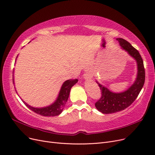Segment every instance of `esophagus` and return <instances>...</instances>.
Instances as JSON below:
<instances>
[{
	"instance_id": "34e87169",
	"label": "esophagus",
	"mask_w": 155,
	"mask_h": 155,
	"mask_svg": "<svg viewBox=\"0 0 155 155\" xmlns=\"http://www.w3.org/2000/svg\"><path fill=\"white\" fill-rule=\"evenodd\" d=\"M92 73L89 71V70H87V71L85 72V74H84V78H85V79H91L92 78Z\"/></svg>"
}]
</instances>
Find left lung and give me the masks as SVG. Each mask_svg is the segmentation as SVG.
Instances as JSON below:
<instances>
[{
    "label": "left lung",
    "instance_id": "left-lung-1",
    "mask_svg": "<svg viewBox=\"0 0 155 155\" xmlns=\"http://www.w3.org/2000/svg\"><path fill=\"white\" fill-rule=\"evenodd\" d=\"M116 40L119 42L121 48L126 51L130 57L136 61L137 64V75L133 85L126 91L121 92H112L109 88L96 81L101 91V96L95 104V106L103 114L115 113L127 108L137 99L145 82L143 62L138 51L124 39L117 38Z\"/></svg>",
    "mask_w": 155,
    "mask_h": 155
}]
</instances>
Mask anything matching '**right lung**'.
<instances>
[{
    "label": "right lung",
    "instance_id": "1",
    "mask_svg": "<svg viewBox=\"0 0 155 155\" xmlns=\"http://www.w3.org/2000/svg\"><path fill=\"white\" fill-rule=\"evenodd\" d=\"M16 61V60H15ZM13 81L14 83V79L13 76ZM78 79H68L67 81H65L61 87L60 91L59 92V94L57 97V99L55 101L51 104V105L44 107H34L27 104L26 103L23 101V103L26 105L27 107H28L30 110L34 111L35 113L40 114L41 116H58L61 113L62 111L63 110L65 104L68 99L70 89L75 85V84L77 83Z\"/></svg>",
    "mask_w": 155,
    "mask_h": 155
}]
</instances>
